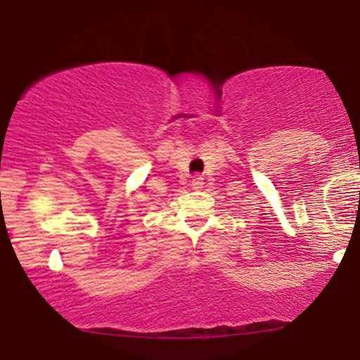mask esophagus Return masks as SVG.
<instances>
[{
  "label": "esophagus",
  "instance_id": "esophagus-1",
  "mask_svg": "<svg viewBox=\"0 0 360 360\" xmlns=\"http://www.w3.org/2000/svg\"><path fill=\"white\" fill-rule=\"evenodd\" d=\"M191 186H193V188L198 191V189H202V186H204V177H201V176H195L194 179H193V183H191Z\"/></svg>",
  "mask_w": 360,
  "mask_h": 360
}]
</instances>
